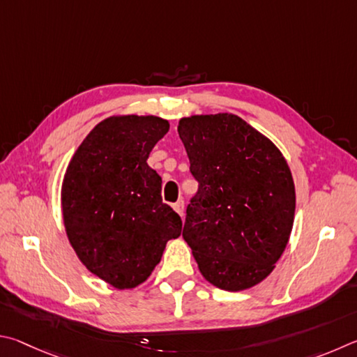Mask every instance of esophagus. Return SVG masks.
<instances>
[{
    "mask_svg": "<svg viewBox=\"0 0 357 357\" xmlns=\"http://www.w3.org/2000/svg\"><path fill=\"white\" fill-rule=\"evenodd\" d=\"M174 210L177 211V213H178L180 216H183V211H185V202L182 201V199H180L178 202H175V204H174Z\"/></svg>",
    "mask_w": 357,
    "mask_h": 357,
    "instance_id": "obj_1",
    "label": "esophagus"
}]
</instances>
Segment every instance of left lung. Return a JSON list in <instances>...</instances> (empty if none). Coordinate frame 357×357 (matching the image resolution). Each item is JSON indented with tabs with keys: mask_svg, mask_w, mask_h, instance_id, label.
Masks as SVG:
<instances>
[{
	"mask_svg": "<svg viewBox=\"0 0 357 357\" xmlns=\"http://www.w3.org/2000/svg\"><path fill=\"white\" fill-rule=\"evenodd\" d=\"M177 130L199 182L183 240L211 285L251 289L270 276L290 238V167L271 139L232 112L182 117Z\"/></svg>",
	"mask_w": 357,
	"mask_h": 357,
	"instance_id": "obj_1",
	"label": "left lung"
}]
</instances>
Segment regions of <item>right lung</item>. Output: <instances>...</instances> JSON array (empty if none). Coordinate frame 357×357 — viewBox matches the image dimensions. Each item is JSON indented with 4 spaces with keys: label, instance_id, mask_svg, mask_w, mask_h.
Returning <instances> with one entry per match:
<instances>
[{
    "label": "right lung",
    "instance_id": "obj_1",
    "mask_svg": "<svg viewBox=\"0 0 357 357\" xmlns=\"http://www.w3.org/2000/svg\"><path fill=\"white\" fill-rule=\"evenodd\" d=\"M169 131L158 116H111L79 144L61 188L68 243L87 270L117 290L135 289L160 264L182 220L161 201V177L147 165Z\"/></svg>",
    "mask_w": 357,
    "mask_h": 357
}]
</instances>
